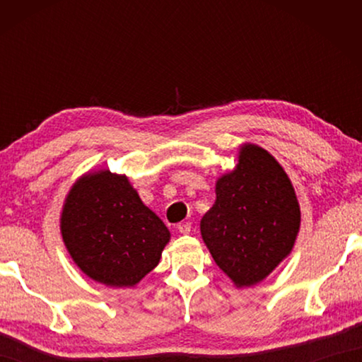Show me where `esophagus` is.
<instances>
[{
  "label": "esophagus",
  "instance_id": "34e87169",
  "mask_svg": "<svg viewBox=\"0 0 362 362\" xmlns=\"http://www.w3.org/2000/svg\"><path fill=\"white\" fill-rule=\"evenodd\" d=\"M189 230H192V223L189 222H182L177 225V231L182 233V235H188Z\"/></svg>",
  "mask_w": 362,
  "mask_h": 362
}]
</instances>
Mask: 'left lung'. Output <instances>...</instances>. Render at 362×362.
I'll return each mask as SVG.
<instances>
[{
  "label": "left lung",
  "mask_w": 362,
  "mask_h": 362,
  "mask_svg": "<svg viewBox=\"0 0 362 362\" xmlns=\"http://www.w3.org/2000/svg\"><path fill=\"white\" fill-rule=\"evenodd\" d=\"M298 228L300 206L284 169L262 146L244 144L201 218L212 259L236 287L254 286L291 254Z\"/></svg>",
  "instance_id": "obj_1"
}]
</instances>
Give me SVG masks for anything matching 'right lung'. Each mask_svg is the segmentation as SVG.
I'll return each mask as SVG.
<instances>
[{
  "label": "right lung",
  "mask_w": 362,
  "mask_h": 362,
  "mask_svg": "<svg viewBox=\"0 0 362 362\" xmlns=\"http://www.w3.org/2000/svg\"><path fill=\"white\" fill-rule=\"evenodd\" d=\"M65 247L97 283L134 287L155 268L170 240L168 226L126 175L88 173L66 194L60 216Z\"/></svg>",
  "instance_id": "1"
}]
</instances>
